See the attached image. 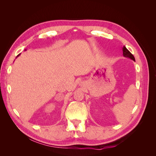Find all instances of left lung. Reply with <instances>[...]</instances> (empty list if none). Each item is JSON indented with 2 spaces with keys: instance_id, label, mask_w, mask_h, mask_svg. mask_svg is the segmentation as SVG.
I'll return each mask as SVG.
<instances>
[{
  "instance_id": "1",
  "label": "left lung",
  "mask_w": 156,
  "mask_h": 156,
  "mask_svg": "<svg viewBox=\"0 0 156 156\" xmlns=\"http://www.w3.org/2000/svg\"><path fill=\"white\" fill-rule=\"evenodd\" d=\"M122 54H123L124 57L130 58L131 59H132V60L135 61V58H134V56L133 55V54H132L129 51L127 48H126L125 46H123V48H122Z\"/></svg>"
}]
</instances>
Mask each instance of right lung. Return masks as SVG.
<instances>
[{
	"instance_id": "obj_1",
	"label": "right lung",
	"mask_w": 156,
	"mask_h": 156,
	"mask_svg": "<svg viewBox=\"0 0 156 156\" xmlns=\"http://www.w3.org/2000/svg\"><path fill=\"white\" fill-rule=\"evenodd\" d=\"M25 50H26V49H25ZM20 54H19V55H18L17 56H16V58H17V57H18V56H19V55H20Z\"/></svg>"
}]
</instances>
